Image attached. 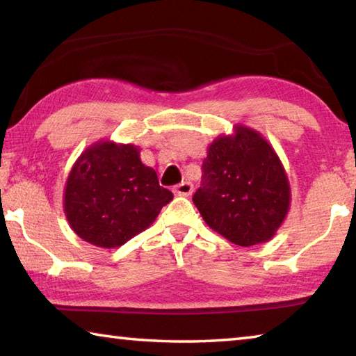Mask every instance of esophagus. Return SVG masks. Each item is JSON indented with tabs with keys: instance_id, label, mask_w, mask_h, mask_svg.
Masks as SVG:
<instances>
[{
	"instance_id": "esophagus-1",
	"label": "esophagus",
	"mask_w": 356,
	"mask_h": 356,
	"mask_svg": "<svg viewBox=\"0 0 356 356\" xmlns=\"http://www.w3.org/2000/svg\"><path fill=\"white\" fill-rule=\"evenodd\" d=\"M174 193H176L177 196H190L193 193V184L190 182H182L176 185V188H174Z\"/></svg>"
}]
</instances>
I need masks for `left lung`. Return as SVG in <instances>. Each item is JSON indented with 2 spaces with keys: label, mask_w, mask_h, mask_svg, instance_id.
<instances>
[{
  "label": "left lung",
  "mask_w": 356,
  "mask_h": 356,
  "mask_svg": "<svg viewBox=\"0 0 356 356\" xmlns=\"http://www.w3.org/2000/svg\"><path fill=\"white\" fill-rule=\"evenodd\" d=\"M193 202L209 227L234 244L266 243L285 221L291 188L282 161L263 135L235 126L219 135L202 163Z\"/></svg>",
  "instance_id": "left-lung-1"
}]
</instances>
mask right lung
Masks as SVG:
<instances>
[{"mask_svg": "<svg viewBox=\"0 0 356 356\" xmlns=\"http://www.w3.org/2000/svg\"><path fill=\"white\" fill-rule=\"evenodd\" d=\"M171 200L157 172L141 163L137 146L98 141L76 160L63 210L77 236L112 249L149 227Z\"/></svg>", "mask_w": 356, "mask_h": 356, "instance_id": "1", "label": "right lung"}]
</instances>
